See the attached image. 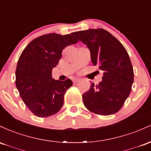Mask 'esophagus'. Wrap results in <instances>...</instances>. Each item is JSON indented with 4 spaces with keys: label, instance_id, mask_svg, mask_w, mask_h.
<instances>
[{
    "label": "esophagus",
    "instance_id": "34e87169",
    "mask_svg": "<svg viewBox=\"0 0 151 151\" xmlns=\"http://www.w3.org/2000/svg\"><path fill=\"white\" fill-rule=\"evenodd\" d=\"M79 81H80V79H79V78H73V82L74 83H76L78 82Z\"/></svg>",
    "mask_w": 151,
    "mask_h": 151
}]
</instances>
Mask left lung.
Listing matches in <instances>:
<instances>
[{
	"label": "left lung",
	"instance_id": "1",
	"mask_svg": "<svg viewBox=\"0 0 151 151\" xmlns=\"http://www.w3.org/2000/svg\"><path fill=\"white\" fill-rule=\"evenodd\" d=\"M73 33L87 45L91 61L103 70L102 81L93 83L83 94V104L91 112L108 116L118 112L129 96L133 83V68L129 55L121 42L103 28Z\"/></svg>",
	"mask_w": 151,
	"mask_h": 151
}]
</instances>
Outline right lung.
<instances>
[{
    "label": "right lung",
    "mask_w": 151,
    "mask_h": 151,
    "mask_svg": "<svg viewBox=\"0 0 151 151\" xmlns=\"http://www.w3.org/2000/svg\"><path fill=\"white\" fill-rule=\"evenodd\" d=\"M78 41L73 34L48 33L35 38L22 52L17 63L16 86L35 116L48 117L61 109L64 95L73 83L68 78L55 81L52 69L58 64L63 50Z\"/></svg>",
    "instance_id": "add662e5"
}]
</instances>
